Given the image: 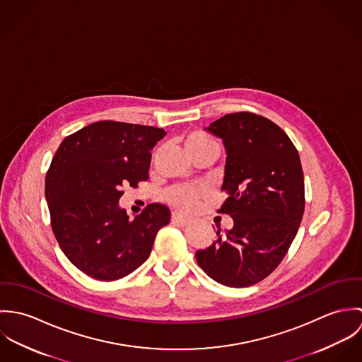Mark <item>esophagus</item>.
<instances>
[{"mask_svg":"<svg viewBox=\"0 0 362 362\" xmlns=\"http://www.w3.org/2000/svg\"><path fill=\"white\" fill-rule=\"evenodd\" d=\"M171 220H173L174 223L181 224V226H187V224H189V221H191V218H189V217H187V216H184V214H181V213H178V211H174V213H173Z\"/></svg>","mask_w":362,"mask_h":362,"instance_id":"1","label":"esophagus"}]
</instances>
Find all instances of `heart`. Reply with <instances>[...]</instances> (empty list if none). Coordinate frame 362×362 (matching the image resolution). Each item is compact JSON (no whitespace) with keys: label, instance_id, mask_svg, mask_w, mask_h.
<instances>
[{"label":"heart","instance_id":"1","mask_svg":"<svg viewBox=\"0 0 362 362\" xmlns=\"http://www.w3.org/2000/svg\"><path fill=\"white\" fill-rule=\"evenodd\" d=\"M185 152L188 156L195 155L198 152L206 151V149H211L216 148V142L204 132L199 131H194L189 132L184 136L182 139ZM202 197V191L194 187H177L173 188L168 194H167V201L173 205V206L180 207V209H192L197 205L198 199Z\"/></svg>","mask_w":362,"mask_h":362}]
</instances>
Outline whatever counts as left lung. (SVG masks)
Returning <instances> with one entry per match:
<instances>
[{"label":"left lung","instance_id":"obj_1","mask_svg":"<svg viewBox=\"0 0 362 362\" xmlns=\"http://www.w3.org/2000/svg\"><path fill=\"white\" fill-rule=\"evenodd\" d=\"M207 132L223 141L221 189L228 198L218 211L233 227L206 250L197 251L209 277L227 287H250L267 277L286 257L303 220L304 173L287 134L252 112L227 114Z\"/></svg>","mask_w":362,"mask_h":362}]
</instances>
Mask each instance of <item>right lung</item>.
Wrapping results in <instances>:
<instances>
[{
  "instance_id": "add662e5",
  "label": "right lung",
  "mask_w": 362,
  "mask_h": 362,
  "mask_svg": "<svg viewBox=\"0 0 362 362\" xmlns=\"http://www.w3.org/2000/svg\"><path fill=\"white\" fill-rule=\"evenodd\" d=\"M164 136L156 127L99 121L66 136L52 157L46 175L52 231L65 257L88 276H128L170 223L164 205H148L131 220L118 204L122 187L149 178L151 151Z\"/></svg>"
}]
</instances>
